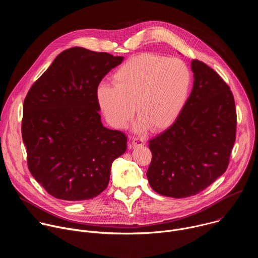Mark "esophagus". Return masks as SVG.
<instances>
[{"instance_id": "esophagus-1", "label": "esophagus", "mask_w": 258, "mask_h": 258, "mask_svg": "<svg viewBox=\"0 0 258 258\" xmlns=\"http://www.w3.org/2000/svg\"><path fill=\"white\" fill-rule=\"evenodd\" d=\"M145 144H146V141H145V139L143 137H136V138H134L133 143H132V145L134 147H142Z\"/></svg>"}]
</instances>
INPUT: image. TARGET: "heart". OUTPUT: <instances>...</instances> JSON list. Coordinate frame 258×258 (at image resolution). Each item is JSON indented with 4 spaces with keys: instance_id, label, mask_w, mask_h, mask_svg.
Listing matches in <instances>:
<instances>
[{
    "instance_id": "b5f03b06",
    "label": "heart",
    "mask_w": 258,
    "mask_h": 258,
    "mask_svg": "<svg viewBox=\"0 0 258 258\" xmlns=\"http://www.w3.org/2000/svg\"><path fill=\"white\" fill-rule=\"evenodd\" d=\"M113 85L100 84L97 100L108 122L123 127L134 114L138 126L161 130L172 123L185 106L191 85V72L178 58L155 53L134 56L112 76Z\"/></svg>"
}]
</instances>
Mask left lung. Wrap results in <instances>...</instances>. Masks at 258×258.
I'll return each mask as SVG.
<instances>
[{
  "label": "left lung",
  "instance_id": "left-lung-1",
  "mask_svg": "<svg viewBox=\"0 0 258 258\" xmlns=\"http://www.w3.org/2000/svg\"><path fill=\"white\" fill-rule=\"evenodd\" d=\"M194 86L181 112L164 132L149 141L147 171L160 195L194 196L228 168L236 141L237 112L230 87L202 61H192Z\"/></svg>",
  "mask_w": 258,
  "mask_h": 258
}]
</instances>
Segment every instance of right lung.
<instances>
[{
	"instance_id": "add662e5",
	"label": "right lung",
	"mask_w": 258,
	"mask_h": 258,
	"mask_svg": "<svg viewBox=\"0 0 258 258\" xmlns=\"http://www.w3.org/2000/svg\"><path fill=\"white\" fill-rule=\"evenodd\" d=\"M123 57L70 48L29 89L23 103L22 140L31 175L53 197L82 201L108 186L112 162L126 136L101 122L97 88Z\"/></svg>"
}]
</instances>
